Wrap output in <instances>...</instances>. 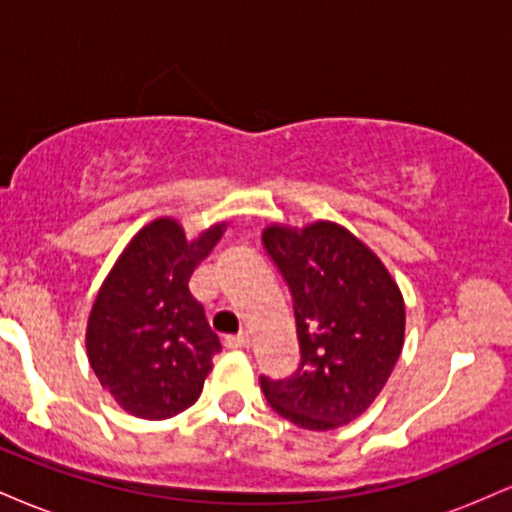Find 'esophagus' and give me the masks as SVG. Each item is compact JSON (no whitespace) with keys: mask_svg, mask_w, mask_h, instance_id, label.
<instances>
[{"mask_svg":"<svg viewBox=\"0 0 512 512\" xmlns=\"http://www.w3.org/2000/svg\"><path fill=\"white\" fill-rule=\"evenodd\" d=\"M228 349H250V334H238V337H228L226 339Z\"/></svg>","mask_w":512,"mask_h":512,"instance_id":"obj_1","label":"esophagus"}]
</instances>
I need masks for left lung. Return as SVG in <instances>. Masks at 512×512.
Returning a JSON list of instances; mask_svg holds the SVG:
<instances>
[{
    "label": "left lung",
    "mask_w": 512,
    "mask_h": 512,
    "mask_svg": "<svg viewBox=\"0 0 512 512\" xmlns=\"http://www.w3.org/2000/svg\"><path fill=\"white\" fill-rule=\"evenodd\" d=\"M264 248L289 284L301 366L289 380L262 378L279 416L308 431L358 419L380 395L404 346V298L373 250L349 228L269 223Z\"/></svg>",
    "instance_id": "obj_1"
}]
</instances>
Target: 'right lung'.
Wrapping results in <instances>:
<instances>
[{
    "label": "right lung",
    "mask_w": 512,
    "mask_h": 512,
    "mask_svg": "<svg viewBox=\"0 0 512 512\" xmlns=\"http://www.w3.org/2000/svg\"><path fill=\"white\" fill-rule=\"evenodd\" d=\"M226 223L195 238L173 216H158L120 252L86 322V354L98 383L127 414L163 421L202 395L219 337L187 281Z\"/></svg>",
    "instance_id": "right-lung-1"
}]
</instances>
